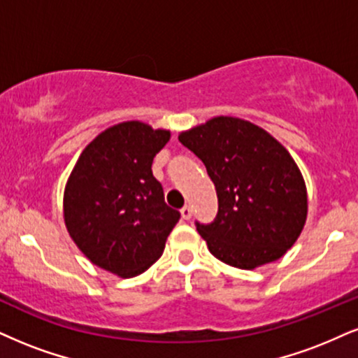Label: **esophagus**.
Here are the masks:
<instances>
[{
	"label": "esophagus",
	"mask_w": 358,
	"mask_h": 358,
	"mask_svg": "<svg viewBox=\"0 0 358 358\" xmlns=\"http://www.w3.org/2000/svg\"><path fill=\"white\" fill-rule=\"evenodd\" d=\"M180 215H182V219H186V220L191 219L192 217V207L189 204L184 206L182 209H180Z\"/></svg>",
	"instance_id": "esophagus-1"
}]
</instances>
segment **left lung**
Returning <instances> with one entry per match:
<instances>
[{"mask_svg": "<svg viewBox=\"0 0 358 358\" xmlns=\"http://www.w3.org/2000/svg\"><path fill=\"white\" fill-rule=\"evenodd\" d=\"M179 141L204 162L217 192L215 219L196 220L210 254L245 271L280 259L307 219L306 182L289 151L262 127L229 116Z\"/></svg>", "mask_w": 358, "mask_h": 358, "instance_id": "8db88e82", "label": "left lung"}]
</instances>
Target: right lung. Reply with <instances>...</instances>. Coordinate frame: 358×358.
Here are the masks:
<instances>
[{
  "instance_id": "add662e5",
  "label": "right lung",
  "mask_w": 358,
  "mask_h": 358,
  "mask_svg": "<svg viewBox=\"0 0 358 358\" xmlns=\"http://www.w3.org/2000/svg\"><path fill=\"white\" fill-rule=\"evenodd\" d=\"M169 138L139 121L109 127L86 145L66 184L69 236L92 264L119 277L148 271L180 217L151 169Z\"/></svg>"
}]
</instances>
